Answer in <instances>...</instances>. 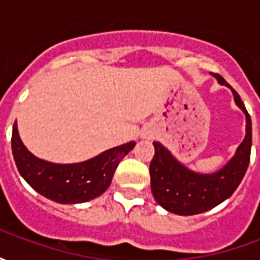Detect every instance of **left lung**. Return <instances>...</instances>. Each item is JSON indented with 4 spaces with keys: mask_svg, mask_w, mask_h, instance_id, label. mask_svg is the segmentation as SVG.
Here are the masks:
<instances>
[{
    "mask_svg": "<svg viewBox=\"0 0 260 260\" xmlns=\"http://www.w3.org/2000/svg\"><path fill=\"white\" fill-rule=\"evenodd\" d=\"M221 85H230L216 75ZM237 106L245 113L246 135L235 156L214 174H198L178 163L166 147L153 142L154 156L150 161V184L158 205L180 216L207 212L234 193L249 164L252 145V122L240 94L233 89Z\"/></svg>",
    "mask_w": 260,
    "mask_h": 260,
    "instance_id": "obj_1",
    "label": "left lung"
}]
</instances>
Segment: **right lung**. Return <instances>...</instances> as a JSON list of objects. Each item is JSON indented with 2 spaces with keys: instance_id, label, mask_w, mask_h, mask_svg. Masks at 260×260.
<instances>
[{
  "instance_id": "obj_1",
  "label": "right lung",
  "mask_w": 260,
  "mask_h": 260,
  "mask_svg": "<svg viewBox=\"0 0 260 260\" xmlns=\"http://www.w3.org/2000/svg\"><path fill=\"white\" fill-rule=\"evenodd\" d=\"M12 154L20 175L40 195L58 203H82L94 199L107 189L119 161L135 147V142L103 152L87 161L54 164L35 157L12 129Z\"/></svg>"
}]
</instances>
